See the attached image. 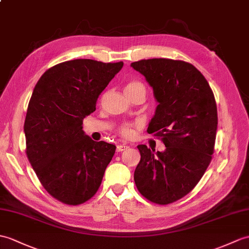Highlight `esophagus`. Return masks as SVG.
Here are the masks:
<instances>
[{
    "label": "esophagus",
    "instance_id": "34e87169",
    "mask_svg": "<svg viewBox=\"0 0 249 249\" xmlns=\"http://www.w3.org/2000/svg\"><path fill=\"white\" fill-rule=\"evenodd\" d=\"M126 148H128V146L125 145V144H120V145L117 146V152H118V153L123 152V151H125Z\"/></svg>",
    "mask_w": 249,
    "mask_h": 249
}]
</instances>
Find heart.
I'll list each match as a JSON object with an SVG mask.
<instances>
[{
  "label": "heart",
  "mask_w": 249,
  "mask_h": 249,
  "mask_svg": "<svg viewBox=\"0 0 249 249\" xmlns=\"http://www.w3.org/2000/svg\"><path fill=\"white\" fill-rule=\"evenodd\" d=\"M125 93L126 94H142L145 96L146 94V90H145V86H144L141 82L139 80H130L126 84L125 86ZM134 124L130 123H125L122 124L119 127V134L121 137H123L125 139H130L134 136Z\"/></svg>",
  "instance_id": "heart-1"
}]
</instances>
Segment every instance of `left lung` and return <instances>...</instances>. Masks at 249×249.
<instances>
[{"instance_id":"1","label":"left lung","mask_w":249,"mask_h":249,"mask_svg":"<svg viewBox=\"0 0 249 249\" xmlns=\"http://www.w3.org/2000/svg\"><path fill=\"white\" fill-rule=\"evenodd\" d=\"M130 66L154 90L159 105L147 132L166 147L154 154L138 145L136 186L152 203L172 204L195 188L211 162L217 128L214 94L204 75L183 60L142 59Z\"/></svg>"}]
</instances>
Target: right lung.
I'll return each mask as SVG.
<instances>
[{
	"mask_svg": "<svg viewBox=\"0 0 249 249\" xmlns=\"http://www.w3.org/2000/svg\"><path fill=\"white\" fill-rule=\"evenodd\" d=\"M123 61L74 59L46 70L28 103L25 153L40 183L51 196L76 206L93 197L115 145L95 142L83 130L98 96Z\"/></svg>",
	"mask_w": 249,
	"mask_h": 249,
	"instance_id": "1",
	"label": "right lung"
}]
</instances>
